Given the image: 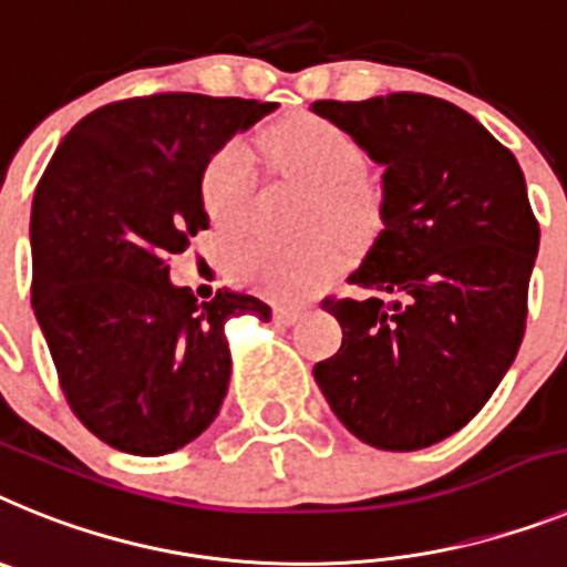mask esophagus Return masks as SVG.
<instances>
[{
	"instance_id": "esophagus-1",
	"label": "esophagus",
	"mask_w": 567,
	"mask_h": 567,
	"mask_svg": "<svg viewBox=\"0 0 567 567\" xmlns=\"http://www.w3.org/2000/svg\"><path fill=\"white\" fill-rule=\"evenodd\" d=\"M305 311H308V308H302V305H279V308H274V319L282 324H293L302 319Z\"/></svg>"
}]
</instances>
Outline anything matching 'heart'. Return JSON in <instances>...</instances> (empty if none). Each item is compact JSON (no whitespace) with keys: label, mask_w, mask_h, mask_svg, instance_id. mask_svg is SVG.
Returning <instances> with one entry per match:
<instances>
[{"label":"heart","mask_w":567,"mask_h":567,"mask_svg":"<svg viewBox=\"0 0 567 567\" xmlns=\"http://www.w3.org/2000/svg\"><path fill=\"white\" fill-rule=\"evenodd\" d=\"M262 154L279 174L313 188L311 219L348 236L379 225V190L365 171V147L337 122L317 113H293L268 127ZM256 190V167L245 145L228 142L202 171L199 194L210 223L225 234L243 230ZM344 248L333 230H317L302 243L250 239L234 254V277L277 299H302L342 268Z\"/></svg>","instance_id":"b5f03b06"}]
</instances>
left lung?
Segmentation results:
<instances>
[{
    "instance_id": "1",
    "label": "left lung",
    "mask_w": 567,
    "mask_h": 567,
    "mask_svg": "<svg viewBox=\"0 0 567 567\" xmlns=\"http://www.w3.org/2000/svg\"><path fill=\"white\" fill-rule=\"evenodd\" d=\"M311 111L382 167V230L348 277L371 293L324 299L342 348L313 377L365 445H436L482 411L522 344L539 250L525 176L471 113L436 96L322 100Z\"/></svg>"
}]
</instances>
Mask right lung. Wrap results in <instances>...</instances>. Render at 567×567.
I'll return each mask as SVG.
<instances>
[{
    "label": "right lung",
    "instance_id": "1",
    "mask_svg": "<svg viewBox=\"0 0 567 567\" xmlns=\"http://www.w3.org/2000/svg\"><path fill=\"white\" fill-rule=\"evenodd\" d=\"M277 102L156 93L68 131L33 194L31 302L73 413L116 451L174 454L223 408L225 322L270 308L243 290L196 302L167 256L208 228L210 156Z\"/></svg>",
    "mask_w": 567,
    "mask_h": 567
}]
</instances>
